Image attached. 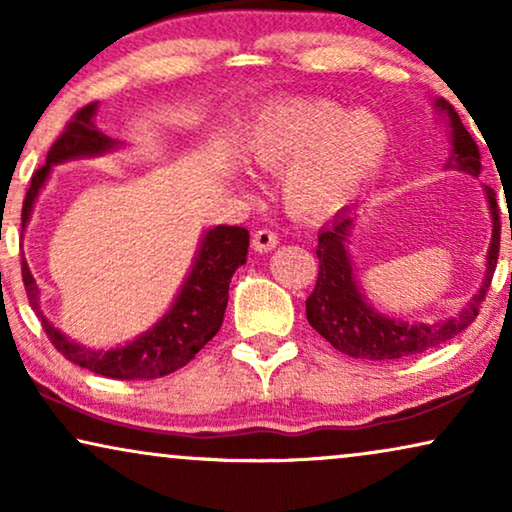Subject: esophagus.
Returning <instances> with one entry per match:
<instances>
[{
  "label": "esophagus",
  "mask_w": 512,
  "mask_h": 512,
  "mask_svg": "<svg viewBox=\"0 0 512 512\" xmlns=\"http://www.w3.org/2000/svg\"><path fill=\"white\" fill-rule=\"evenodd\" d=\"M279 244L277 235L272 233V230L268 228H261L256 230L254 237H251V247H254V251H258V254H268V251H272Z\"/></svg>",
  "instance_id": "esophagus-1"
}]
</instances>
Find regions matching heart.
<instances>
[{
  "mask_svg": "<svg viewBox=\"0 0 512 512\" xmlns=\"http://www.w3.org/2000/svg\"><path fill=\"white\" fill-rule=\"evenodd\" d=\"M244 151L261 174H284L279 191L293 216L321 219L380 174L391 130L370 109L347 111L324 97H291L256 118Z\"/></svg>",
  "mask_w": 512,
  "mask_h": 512,
  "instance_id": "b5f03b06",
  "label": "heart"
}]
</instances>
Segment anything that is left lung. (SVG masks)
<instances>
[{
	"label": "left lung",
	"mask_w": 512,
	"mask_h": 512,
	"mask_svg": "<svg viewBox=\"0 0 512 512\" xmlns=\"http://www.w3.org/2000/svg\"><path fill=\"white\" fill-rule=\"evenodd\" d=\"M436 111L438 116L445 118L447 128H450L452 149L450 156H447L445 170H459L478 177L482 165L475 139L468 135L459 114L443 97L436 100ZM485 195L489 214H492V242H489L487 249V270L480 289L461 307V312L454 314V317L433 321V324H424V321L410 324V321L377 312L361 293L359 282H356L352 254H349V237H352L356 214L354 207H345L333 216L328 226L319 230V277L310 298L305 300L310 326L319 335H324L338 352L354 356V359L370 361L405 359V356L422 354L426 349L443 345L454 335H459L478 317L480 303L485 300V293L492 284L496 258H499V205H496V195L489 186H485Z\"/></svg>",
	"instance_id": "left-lung-1"
}]
</instances>
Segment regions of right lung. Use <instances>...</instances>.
<instances>
[{"label": "right lung", "instance_id": "add662e5", "mask_svg": "<svg viewBox=\"0 0 512 512\" xmlns=\"http://www.w3.org/2000/svg\"><path fill=\"white\" fill-rule=\"evenodd\" d=\"M97 102L86 104L74 114L62 135L55 139L46 156V165L32 174L23 202V230L30 223L34 202L46 186L53 165L76 158H95L121 149L123 142L111 139L95 125ZM249 230L240 226H214L202 235L191 272L181 284L170 310L128 345L114 349H90L69 340L60 328L44 317L39 307V286L30 265L23 258V282L32 310L55 349L76 366L93 370L114 380H156L184 368L209 340L219 333L228 305V286L235 270L247 263Z\"/></svg>", "mask_w": 512, "mask_h": 512}]
</instances>
